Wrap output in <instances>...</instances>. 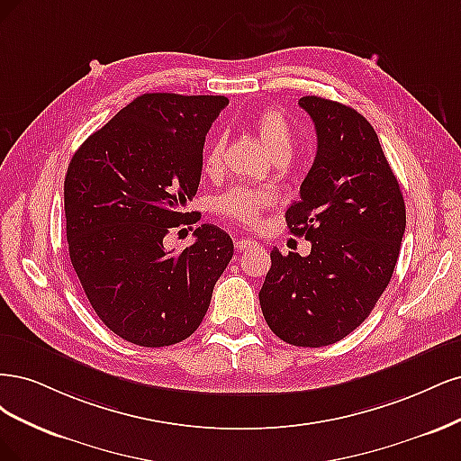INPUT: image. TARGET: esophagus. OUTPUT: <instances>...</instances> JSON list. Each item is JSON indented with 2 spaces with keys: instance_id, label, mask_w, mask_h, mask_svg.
Wrapping results in <instances>:
<instances>
[{
  "instance_id": "34e87169",
  "label": "esophagus",
  "mask_w": 461,
  "mask_h": 461,
  "mask_svg": "<svg viewBox=\"0 0 461 461\" xmlns=\"http://www.w3.org/2000/svg\"><path fill=\"white\" fill-rule=\"evenodd\" d=\"M257 241L249 240V237H240V240H235V249L237 250H249V249H255Z\"/></svg>"
}]
</instances>
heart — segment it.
Returning <instances> with one entry per match:
<instances>
[{
  "label": "heart",
  "instance_id": "b5f03b06",
  "mask_svg": "<svg viewBox=\"0 0 461 461\" xmlns=\"http://www.w3.org/2000/svg\"><path fill=\"white\" fill-rule=\"evenodd\" d=\"M252 126H255L260 141L274 158L291 155L294 140L293 126L289 118L279 109H262L252 116ZM221 151H224V138L214 133L203 155V168L206 174H214L218 170ZM270 203L272 195L268 191L233 187L216 199V211L228 218L240 220L243 224H255Z\"/></svg>",
  "mask_w": 461,
  "mask_h": 461
}]
</instances>
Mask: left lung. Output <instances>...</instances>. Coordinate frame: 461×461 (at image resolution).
Here are the masks:
<instances>
[{"instance_id":"obj_1","label":"left lung","mask_w":461,"mask_h":461,"mask_svg":"<svg viewBox=\"0 0 461 461\" xmlns=\"http://www.w3.org/2000/svg\"><path fill=\"white\" fill-rule=\"evenodd\" d=\"M316 126L318 151L285 220L310 255L270 252L258 293L270 330L294 347H328L371 314L387 289L406 230V206L377 133L347 105L299 99Z\"/></svg>"}]
</instances>
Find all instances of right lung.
I'll return each instance as SVG.
<instances>
[{
  "instance_id": "1",
  "label": "right lung",
  "mask_w": 461,
  "mask_h": 461,
  "mask_svg": "<svg viewBox=\"0 0 461 461\" xmlns=\"http://www.w3.org/2000/svg\"><path fill=\"white\" fill-rule=\"evenodd\" d=\"M224 95L143 94L94 131L65 177L72 268L99 320L128 343L170 347L195 331L218 277L233 257L231 237L212 224L195 243L165 249L170 228L195 224L203 145Z\"/></svg>"
}]
</instances>
